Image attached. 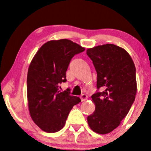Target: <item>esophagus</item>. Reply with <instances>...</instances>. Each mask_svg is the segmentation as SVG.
<instances>
[{
    "label": "esophagus",
    "instance_id": "34e87169",
    "mask_svg": "<svg viewBox=\"0 0 151 151\" xmlns=\"http://www.w3.org/2000/svg\"><path fill=\"white\" fill-rule=\"evenodd\" d=\"M81 100H82V102H83V101H86V100L88 99L87 95L85 94H82V95L81 96Z\"/></svg>",
    "mask_w": 151,
    "mask_h": 151
}]
</instances>
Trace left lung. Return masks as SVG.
Listing matches in <instances>:
<instances>
[{
	"instance_id": "8db88e82",
	"label": "left lung",
	"mask_w": 151,
	"mask_h": 151,
	"mask_svg": "<svg viewBox=\"0 0 151 151\" xmlns=\"http://www.w3.org/2000/svg\"><path fill=\"white\" fill-rule=\"evenodd\" d=\"M86 54L96 70L98 89L91 96L96 108L88 123L94 132L107 134L118 127L135 101L136 68L129 54L116 45L88 49Z\"/></svg>"
}]
</instances>
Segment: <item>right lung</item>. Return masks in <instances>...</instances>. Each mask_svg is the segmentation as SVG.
<instances>
[{"label":"right lung","mask_w":151,"mask_h":151,"mask_svg":"<svg viewBox=\"0 0 151 151\" xmlns=\"http://www.w3.org/2000/svg\"><path fill=\"white\" fill-rule=\"evenodd\" d=\"M84 48L69 40L45 43L33 58L27 76V95L30 116L41 129L55 133L64 127L73 107L81 102L70 95V90L59 91L65 83L71 59Z\"/></svg>","instance_id":"add662e5"}]
</instances>
